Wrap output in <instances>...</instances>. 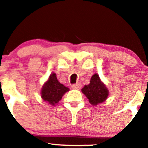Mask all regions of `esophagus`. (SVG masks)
<instances>
[{
  "label": "esophagus",
  "instance_id": "obj_1",
  "mask_svg": "<svg viewBox=\"0 0 148 148\" xmlns=\"http://www.w3.org/2000/svg\"><path fill=\"white\" fill-rule=\"evenodd\" d=\"M72 88L74 89V90H79L81 88V85L79 84V83H78V84H74L72 85Z\"/></svg>",
  "mask_w": 148,
  "mask_h": 148
}]
</instances>
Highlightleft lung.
I'll use <instances>...</instances> for the list:
<instances>
[{
	"label": "left lung",
	"instance_id": "obj_1",
	"mask_svg": "<svg viewBox=\"0 0 148 148\" xmlns=\"http://www.w3.org/2000/svg\"><path fill=\"white\" fill-rule=\"evenodd\" d=\"M81 91L88 98L89 102L93 106L104 102L109 95L108 88L101 81L97 74H94L92 76L90 84L85 85Z\"/></svg>",
	"mask_w": 148,
	"mask_h": 148
}]
</instances>
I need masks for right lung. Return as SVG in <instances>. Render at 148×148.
<instances>
[{
  "mask_svg": "<svg viewBox=\"0 0 148 148\" xmlns=\"http://www.w3.org/2000/svg\"><path fill=\"white\" fill-rule=\"evenodd\" d=\"M69 89L60 83L57 79L56 74L52 73L49 76L41 90V97L44 101L49 103L51 106L57 104L65 92Z\"/></svg>",
  "mask_w": 148,
  "mask_h": 148,
  "instance_id": "1",
  "label": "right lung"
}]
</instances>
